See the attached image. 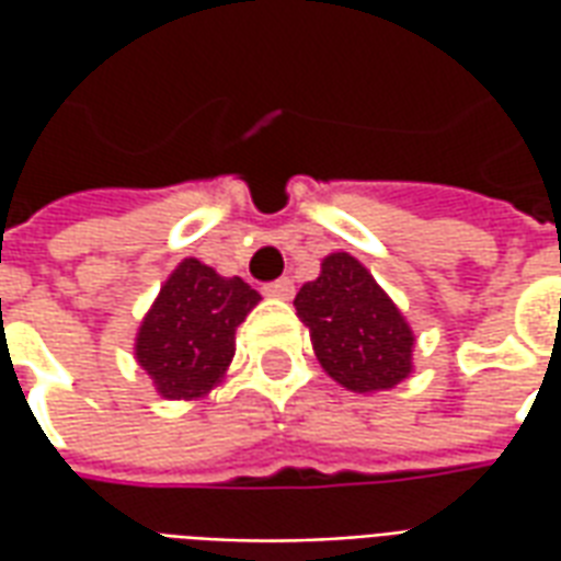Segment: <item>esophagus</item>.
I'll list each match as a JSON object with an SVG mask.
<instances>
[{
  "label": "esophagus",
  "instance_id": "esophagus-1",
  "mask_svg": "<svg viewBox=\"0 0 561 561\" xmlns=\"http://www.w3.org/2000/svg\"><path fill=\"white\" fill-rule=\"evenodd\" d=\"M264 294H267V297H279V300H288V297L294 294V282L291 279L270 282V285H264Z\"/></svg>",
  "mask_w": 561,
  "mask_h": 561
}]
</instances>
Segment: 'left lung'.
I'll return each instance as SVG.
<instances>
[{
    "instance_id": "8db88e82",
    "label": "left lung",
    "mask_w": 561,
    "mask_h": 561,
    "mask_svg": "<svg viewBox=\"0 0 561 561\" xmlns=\"http://www.w3.org/2000/svg\"><path fill=\"white\" fill-rule=\"evenodd\" d=\"M318 364L342 388L388 390L412 373V328L357 257H324L321 276L294 297Z\"/></svg>"
}]
</instances>
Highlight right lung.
Returning <instances> with one entry per match:
<instances>
[{"mask_svg":"<svg viewBox=\"0 0 561 561\" xmlns=\"http://www.w3.org/2000/svg\"><path fill=\"white\" fill-rule=\"evenodd\" d=\"M261 294L240 276L185 257L161 285L138 330V364L168 400H195L219 385L233 357V333Z\"/></svg>","mask_w":561,"mask_h":561,"instance_id":"1","label":"right lung"}]
</instances>
